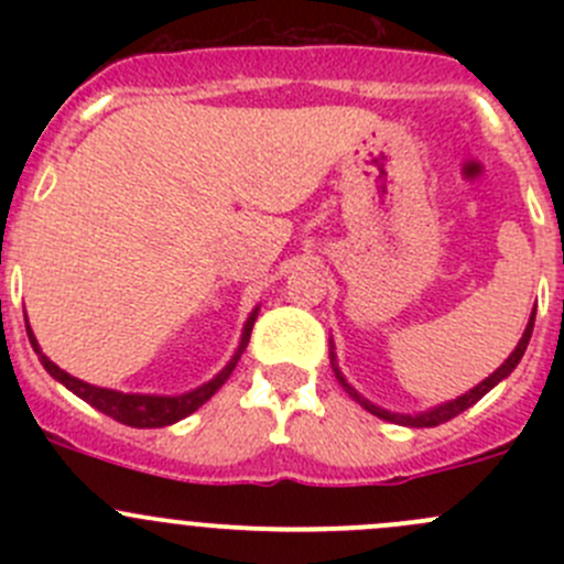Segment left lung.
<instances>
[{
  "instance_id": "obj_1",
  "label": "left lung",
  "mask_w": 564,
  "mask_h": 564,
  "mask_svg": "<svg viewBox=\"0 0 564 564\" xmlns=\"http://www.w3.org/2000/svg\"><path fill=\"white\" fill-rule=\"evenodd\" d=\"M532 327H534V311H532V316H529V324H527L524 335H521L519 346H516V349L510 351V357H508V360H505L502 366H499L497 371L491 373V377H488V379H482V382L477 384V388H471L469 392H464V395H458L456 401L440 403V406L429 409V412H420V414H398V412H388V409H382V406H373L371 401H366V398H362L360 392H357L355 388H351V384L346 382L344 377H340L338 366H335V355H333V351H329V360H333V371H335V377H338V382L344 384L346 392H349V395L355 398V401L360 403L362 409H368V412H371V414H377V417L388 420V423L409 425V429H434V425H442V423H447V420L458 417L460 412H466V409H469V406H475V403L480 401V398L486 395L488 390H494V388H497L499 382H502L505 377H510V373H513V368L519 366V362H521V357H524V351H527V344H529V338H532Z\"/></svg>"
}]
</instances>
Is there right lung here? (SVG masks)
<instances>
[{
  "instance_id": "obj_1",
  "label": "right lung",
  "mask_w": 564,
  "mask_h": 564,
  "mask_svg": "<svg viewBox=\"0 0 564 564\" xmlns=\"http://www.w3.org/2000/svg\"><path fill=\"white\" fill-rule=\"evenodd\" d=\"M256 316H259V308H253V314L248 316L246 327H242L240 346H237V351H235V357L229 360V366H226L218 377L209 379L207 384H202V388H196L191 392H182V395H141V392H117V390H108V388H95V384H87V382H82V379L70 377L67 371H62L59 366H54V362H51L48 357L40 351L35 333L30 329V322H26V335H30L32 349L37 351V357H40V362H43L45 371H48L56 382L65 384L67 390L76 392V395L82 398V401H87L89 406H95L98 412L108 414V417H113L117 423L130 425V429H163V425H172V423H176V420H182V417H187V414L196 412L202 403H207L215 392L224 388V382L231 377V371H235L240 355L246 351Z\"/></svg>"
}]
</instances>
